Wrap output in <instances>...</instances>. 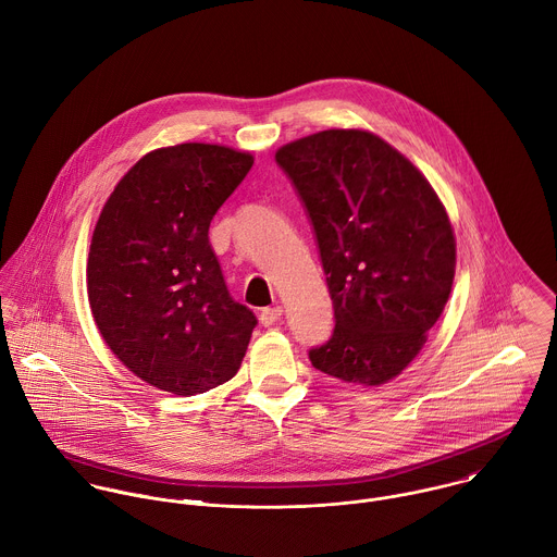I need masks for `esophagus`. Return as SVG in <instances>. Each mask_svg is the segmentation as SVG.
Here are the masks:
<instances>
[{
  "mask_svg": "<svg viewBox=\"0 0 557 557\" xmlns=\"http://www.w3.org/2000/svg\"><path fill=\"white\" fill-rule=\"evenodd\" d=\"M282 308L280 306H273V308H264L262 312H260V323L264 325V327H271V325H275L280 319H282Z\"/></svg>",
  "mask_w": 557,
  "mask_h": 557,
  "instance_id": "1",
  "label": "esophagus"
}]
</instances>
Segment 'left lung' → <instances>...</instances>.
<instances>
[{"label":"left lung","mask_w":557,"mask_h":557,"mask_svg":"<svg viewBox=\"0 0 557 557\" xmlns=\"http://www.w3.org/2000/svg\"><path fill=\"white\" fill-rule=\"evenodd\" d=\"M312 223L334 332L314 369L380 386L423 349L456 273V238L432 184L364 129H325L277 149Z\"/></svg>","instance_id":"obj_1"}]
</instances>
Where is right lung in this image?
<instances>
[{"instance_id":"right-lung-1","label":"right lung","mask_w":557,"mask_h":557,"mask_svg":"<svg viewBox=\"0 0 557 557\" xmlns=\"http://www.w3.org/2000/svg\"><path fill=\"white\" fill-rule=\"evenodd\" d=\"M253 156L182 143L143 156L108 197L88 251L92 319L143 382L182 397L236 375L253 312L234 301L208 230Z\"/></svg>"}]
</instances>
